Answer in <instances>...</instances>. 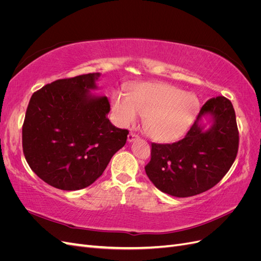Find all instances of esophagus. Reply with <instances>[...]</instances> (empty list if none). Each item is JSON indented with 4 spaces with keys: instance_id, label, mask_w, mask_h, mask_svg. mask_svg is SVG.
Wrapping results in <instances>:
<instances>
[{
    "instance_id": "34e87169",
    "label": "esophagus",
    "mask_w": 261,
    "mask_h": 261,
    "mask_svg": "<svg viewBox=\"0 0 261 261\" xmlns=\"http://www.w3.org/2000/svg\"><path fill=\"white\" fill-rule=\"evenodd\" d=\"M136 139H138V136L136 135V134H134V133L128 134V136H127L128 143H133V141H134V140H136Z\"/></svg>"
}]
</instances>
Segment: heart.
I'll use <instances>...</instances> for the list:
<instances>
[{
  "label": "heart",
  "instance_id": "b5f03b06",
  "mask_svg": "<svg viewBox=\"0 0 261 261\" xmlns=\"http://www.w3.org/2000/svg\"><path fill=\"white\" fill-rule=\"evenodd\" d=\"M112 108L117 122L129 126L145 116V130L159 143L179 139L191 127L198 112L199 101L195 94L180 91L162 83L136 85L128 96L115 93Z\"/></svg>",
  "mask_w": 261,
  "mask_h": 261
}]
</instances>
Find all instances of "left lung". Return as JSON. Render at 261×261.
<instances>
[{
    "label": "left lung",
    "instance_id": "obj_1",
    "mask_svg": "<svg viewBox=\"0 0 261 261\" xmlns=\"http://www.w3.org/2000/svg\"><path fill=\"white\" fill-rule=\"evenodd\" d=\"M203 119L207 120L206 123ZM238 150L239 130L231 101L222 96L211 98L200 109L185 138L151 145L146 174L165 194L179 198L195 196L222 179Z\"/></svg>",
    "mask_w": 261,
    "mask_h": 261
}]
</instances>
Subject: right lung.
<instances>
[{
    "label": "right lung",
    "mask_w": 261,
    "mask_h": 261,
    "mask_svg": "<svg viewBox=\"0 0 261 261\" xmlns=\"http://www.w3.org/2000/svg\"><path fill=\"white\" fill-rule=\"evenodd\" d=\"M100 73L55 81L30 98L22 125V150L30 169L55 188L91 185L127 139L110 122V103L96 96Z\"/></svg>",
    "instance_id": "obj_1"
}]
</instances>
